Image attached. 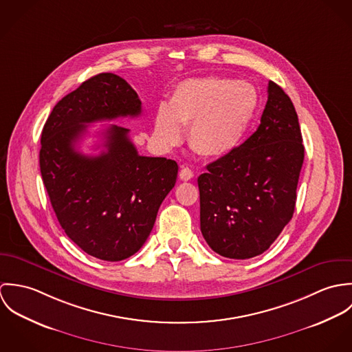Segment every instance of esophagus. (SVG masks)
I'll return each mask as SVG.
<instances>
[{"instance_id": "obj_1", "label": "esophagus", "mask_w": 352, "mask_h": 352, "mask_svg": "<svg viewBox=\"0 0 352 352\" xmlns=\"http://www.w3.org/2000/svg\"><path fill=\"white\" fill-rule=\"evenodd\" d=\"M192 177H194V172L188 166H183L182 170H180V179L184 180V182H188Z\"/></svg>"}]
</instances>
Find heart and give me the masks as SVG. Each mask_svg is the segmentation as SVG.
I'll list each match as a JSON object with an SVG mask.
<instances>
[{
    "label": "heart",
    "mask_w": 352,
    "mask_h": 352,
    "mask_svg": "<svg viewBox=\"0 0 352 352\" xmlns=\"http://www.w3.org/2000/svg\"><path fill=\"white\" fill-rule=\"evenodd\" d=\"M257 108L258 94L250 82L217 76L190 78L173 89L168 107L157 109L154 133L161 144L175 146L183 137L182 126H191L192 149L218 158L239 148Z\"/></svg>",
    "instance_id": "b5f03b06"
}]
</instances>
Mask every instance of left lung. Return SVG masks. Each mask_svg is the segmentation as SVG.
Returning <instances> with one entry per match:
<instances>
[{
	"label": "left lung",
	"instance_id": "8db88e82",
	"mask_svg": "<svg viewBox=\"0 0 352 352\" xmlns=\"http://www.w3.org/2000/svg\"><path fill=\"white\" fill-rule=\"evenodd\" d=\"M267 92L257 130L198 177L201 234L212 251L229 258L267 251L296 208L305 154L298 116L274 81Z\"/></svg>",
	"mask_w": 352,
	"mask_h": 352
}]
</instances>
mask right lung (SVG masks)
<instances>
[{
	"label": "right lung",
	"instance_id": "add662e5",
	"mask_svg": "<svg viewBox=\"0 0 352 352\" xmlns=\"http://www.w3.org/2000/svg\"><path fill=\"white\" fill-rule=\"evenodd\" d=\"M142 102L119 76L101 73L52 108L42 131L41 173L67 237L88 254L119 261L140 251L177 177V162L140 155L129 129L102 131L99 155L76 149L88 124L137 118Z\"/></svg>",
	"mask_w": 352,
	"mask_h": 352
}]
</instances>
